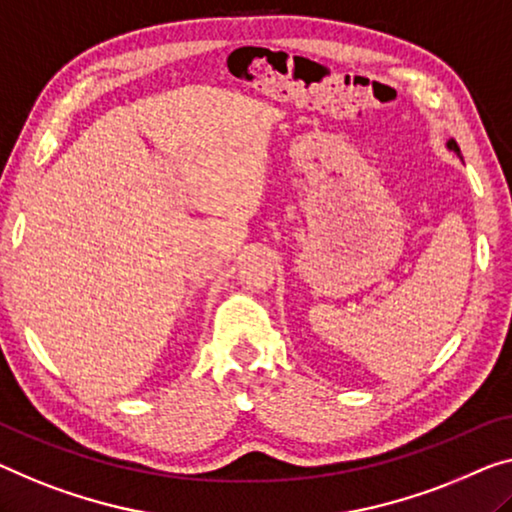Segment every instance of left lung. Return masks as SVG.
Masks as SVG:
<instances>
[{
	"instance_id": "left-lung-1",
	"label": "left lung",
	"mask_w": 512,
	"mask_h": 512,
	"mask_svg": "<svg viewBox=\"0 0 512 512\" xmlns=\"http://www.w3.org/2000/svg\"><path fill=\"white\" fill-rule=\"evenodd\" d=\"M448 149H453L455 154H460V147H457V142H455V140H448Z\"/></svg>"
}]
</instances>
